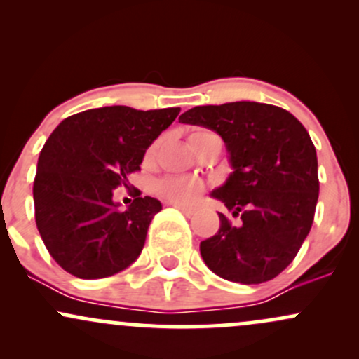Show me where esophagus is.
<instances>
[{"label":"esophagus","instance_id":"34e87169","mask_svg":"<svg viewBox=\"0 0 359 359\" xmlns=\"http://www.w3.org/2000/svg\"><path fill=\"white\" fill-rule=\"evenodd\" d=\"M177 209H179L180 212L185 214V216H192L194 214V209L192 208H187V205H182V204H174Z\"/></svg>","mask_w":359,"mask_h":359}]
</instances>
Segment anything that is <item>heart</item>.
<instances>
[{"instance_id":"1","label":"heart","mask_w":359,"mask_h":359,"mask_svg":"<svg viewBox=\"0 0 359 359\" xmlns=\"http://www.w3.org/2000/svg\"><path fill=\"white\" fill-rule=\"evenodd\" d=\"M217 135L211 130H205V128H196L189 135V142L194 148H197L201 143L205 142L209 138H216ZM160 142L151 143L147 150V160H151L156 155ZM156 194L163 199L170 201L174 204H189L194 203L197 197L201 196V192L204 191V184L199 179H194V177L187 175H168L165 179L160 180L155 187Z\"/></svg>"}]
</instances>
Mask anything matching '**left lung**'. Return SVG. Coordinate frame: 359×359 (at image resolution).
Returning a JSON list of instances; mask_svg holds the SVG:
<instances>
[{"label": "left lung", "mask_w": 359, "mask_h": 359, "mask_svg": "<svg viewBox=\"0 0 359 359\" xmlns=\"http://www.w3.org/2000/svg\"><path fill=\"white\" fill-rule=\"evenodd\" d=\"M179 119L217 131L234 168L212 196L240 224L219 212V231L201 241L204 263L229 282L275 278L294 262L314 221L319 177L307 130L287 109L253 101L196 106Z\"/></svg>", "instance_id": "obj_1"}]
</instances>
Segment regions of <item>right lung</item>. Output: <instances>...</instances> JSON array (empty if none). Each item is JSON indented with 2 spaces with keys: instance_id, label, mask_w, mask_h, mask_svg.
Here are the masks:
<instances>
[{
  "instance_id": "1",
  "label": "right lung",
  "mask_w": 359,
  "mask_h": 359,
  "mask_svg": "<svg viewBox=\"0 0 359 359\" xmlns=\"http://www.w3.org/2000/svg\"><path fill=\"white\" fill-rule=\"evenodd\" d=\"M180 108L106 106L65 118L40 151L34 180L35 222L50 257L77 278H106L142 253L160 201L130 189L151 142ZM134 197L123 212L112 191Z\"/></svg>"
}]
</instances>
